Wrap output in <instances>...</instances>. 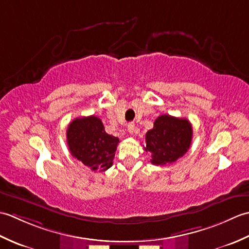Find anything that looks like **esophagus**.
Returning a JSON list of instances; mask_svg holds the SVG:
<instances>
[{
  "instance_id": "obj_1",
  "label": "esophagus",
  "mask_w": 249,
  "mask_h": 249,
  "mask_svg": "<svg viewBox=\"0 0 249 249\" xmlns=\"http://www.w3.org/2000/svg\"><path fill=\"white\" fill-rule=\"evenodd\" d=\"M127 129H128L130 135H134L135 131H136V126H135V124H134V123H129L128 126H127Z\"/></svg>"
}]
</instances>
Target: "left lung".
<instances>
[{"instance_id": "obj_1", "label": "left lung", "mask_w": 249, "mask_h": 249, "mask_svg": "<svg viewBox=\"0 0 249 249\" xmlns=\"http://www.w3.org/2000/svg\"><path fill=\"white\" fill-rule=\"evenodd\" d=\"M192 138L193 127L187 119L163 114L155 120L154 127L147 130L144 150L151 153L153 165L165 166L188 151Z\"/></svg>"}]
</instances>
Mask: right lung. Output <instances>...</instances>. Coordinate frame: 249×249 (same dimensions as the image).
<instances>
[{
	"label": "right lung",
	"mask_w": 249,
	"mask_h": 249,
	"mask_svg": "<svg viewBox=\"0 0 249 249\" xmlns=\"http://www.w3.org/2000/svg\"><path fill=\"white\" fill-rule=\"evenodd\" d=\"M67 144L71 154L93 171H106L112 166L119 138L106 133L97 116L77 118L68 125Z\"/></svg>",
	"instance_id": "add662e5"
}]
</instances>
